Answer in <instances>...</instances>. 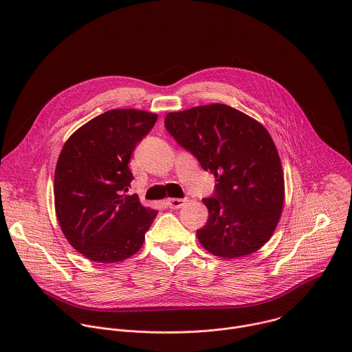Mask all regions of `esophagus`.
<instances>
[{"label":"esophagus","instance_id":"esophagus-1","mask_svg":"<svg viewBox=\"0 0 352 352\" xmlns=\"http://www.w3.org/2000/svg\"><path fill=\"white\" fill-rule=\"evenodd\" d=\"M186 202H188L186 199L170 197V199H167V206H168L170 209H179V208H182V206H184Z\"/></svg>","mask_w":352,"mask_h":352}]
</instances>
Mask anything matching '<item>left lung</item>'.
<instances>
[{"label":"left lung","instance_id":"1","mask_svg":"<svg viewBox=\"0 0 352 352\" xmlns=\"http://www.w3.org/2000/svg\"><path fill=\"white\" fill-rule=\"evenodd\" d=\"M166 129L214 174L209 219L196 235L210 254L226 259L254 254L272 236L284 205V175L266 128L246 114L209 104L170 113Z\"/></svg>","mask_w":352,"mask_h":352}]
</instances>
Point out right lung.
<instances>
[{
	"mask_svg": "<svg viewBox=\"0 0 352 352\" xmlns=\"http://www.w3.org/2000/svg\"><path fill=\"white\" fill-rule=\"evenodd\" d=\"M157 114L110 110L80 126L64 144L54 175L60 227L79 254L93 262H121L142 248L157 216L126 195L129 160Z\"/></svg>",
	"mask_w": 352,
	"mask_h": 352,
	"instance_id": "1",
	"label": "right lung"
}]
</instances>
